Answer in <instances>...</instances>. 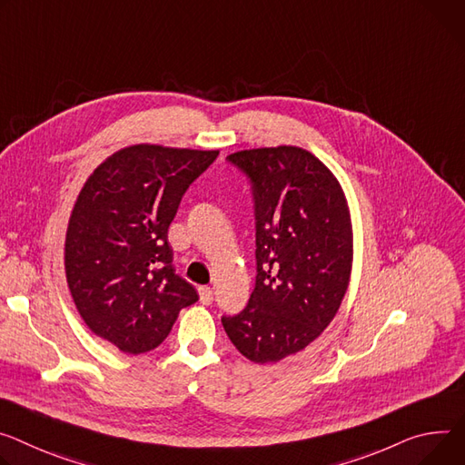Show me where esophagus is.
Here are the masks:
<instances>
[{
	"label": "esophagus",
	"mask_w": 465,
	"mask_h": 465,
	"mask_svg": "<svg viewBox=\"0 0 465 465\" xmlns=\"http://www.w3.org/2000/svg\"><path fill=\"white\" fill-rule=\"evenodd\" d=\"M198 294H200V302L202 304L209 306L211 302H213V289H211V287H205V285L198 287Z\"/></svg>",
	"instance_id": "1"
}]
</instances>
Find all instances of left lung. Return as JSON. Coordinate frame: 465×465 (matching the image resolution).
<instances>
[{"label":"left lung","instance_id":"obj_1","mask_svg":"<svg viewBox=\"0 0 465 465\" xmlns=\"http://www.w3.org/2000/svg\"><path fill=\"white\" fill-rule=\"evenodd\" d=\"M252 182L256 287L246 308L223 317L235 349L254 363L304 351L331 322L352 271V223L330 168L299 146L228 155Z\"/></svg>","mask_w":465,"mask_h":465}]
</instances>
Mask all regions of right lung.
<instances>
[{
	"label": "right lung",
	"mask_w": 465,
	"mask_h": 465,
	"mask_svg": "<svg viewBox=\"0 0 465 465\" xmlns=\"http://www.w3.org/2000/svg\"><path fill=\"white\" fill-rule=\"evenodd\" d=\"M219 150L125 146L81 187L64 241L74 304L102 340L128 354L159 347L196 289L173 267L168 226Z\"/></svg>",
	"instance_id": "1"
}]
</instances>
